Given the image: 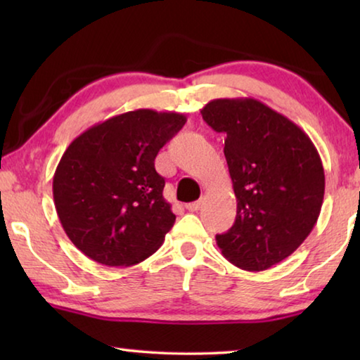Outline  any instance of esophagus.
Masks as SVG:
<instances>
[{"instance_id": "obj_1", "label": "esophagus", "mask_w": 360, "mask_h": 360, "mask_svg": "<svg viewBox=\"0 0 360 360\" xmlns=\"http://www.w3.org/2000/svg\"><path fill=\"white\" fill-rule=\"evenodd\" d=\"M200 206H202V202H192V203H187L186 205V210L195 212V211L200 210Z\"/></svg>"}]
</instances>
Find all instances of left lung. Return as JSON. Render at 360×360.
<instances>
[{
	"mask_svg": "<svg viewBox=\"0 0 360 360\" xmlns=\"http://www.w3.org/2000/svg\"><path fill=\"white\" fill-rule=\"evenodd\" d=\"M203 120L225 135L224 155L236 219L216 235L224 257L248 271L279 264L318 222L326 176L318 149L300 127L254 98H217Z\"/></svg>",
	"mask_w": 360,
	"mask_h": 360,
	"instance_id": "8db88e82",
	"label": "left lung"
}]
</instances>
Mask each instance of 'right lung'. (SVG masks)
Wrapping results in <instances>:
<instances>
[{
    "label": "right lung",
    "instance_id": "1",
    "mask_svg": "<svg viewBox=\"0 0 360 360\" xmlns=\"http://www.w3.org/2000/svg\"><path fill=\"white\" fill-rule=\"evenodd\" d=\"M179 112L136 109L90 127L53 174V203L65 233L89 259L131 266L163 245L176 216L155 157L186 124Z\"/></svg>",
    "mask_w": 360,
    "mask_h": 360
}]
</instances>
